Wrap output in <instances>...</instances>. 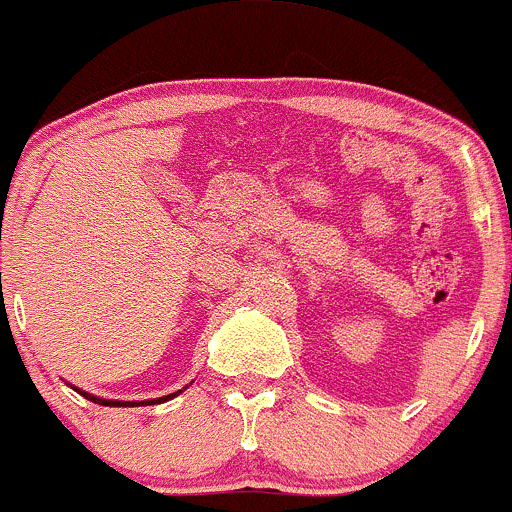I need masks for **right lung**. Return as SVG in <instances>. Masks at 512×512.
Returning <instances> with one entry per match:
<instances>
[{"label":"right lung","mask_w":512,"mask_h":512,"mask_svg":"<svg viewBox=\"0 0 512 512\" xmlns=\"http://www.w3.org/2000/svg\"><path fill=\"white\" fill-rule=\"evenodd\" d=\"M76 392H78V394H83V397H86V399H91V402L103 404V407H147V404H160V402H167V399L177 397V394L182 392V389H179V392H175V394H167V397H160V399H147V402H113V399H98V397H93V394L81 392V389H76Z\"/></svg>","instance_id":"right-lung-1"}]
</instances>
